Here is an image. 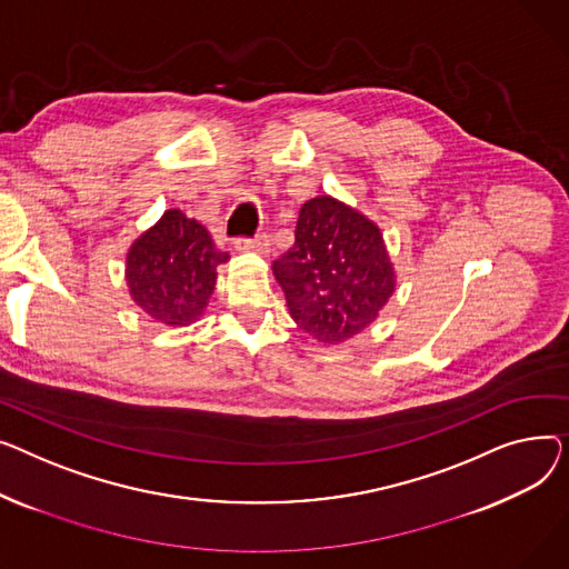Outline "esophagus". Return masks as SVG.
Masks as SVG:
<instances>
[{
	"label": "esophagus",
	"instance_id": "34e87169",
	"mask_svg": "<svg viewBox=\"0 0 569 569\" xmlns=\"http://www.w3.org/2000/svg\"><path fill=\"white\" fill-rule=\"evenodd\" d=\"M233 248H237L239 252H257V254H269L271 252V241L266 233H259V237L254 239H239L237 243H233Z\"/></svg>",
	"mask_w": 569,
	"mask_h": 569
}]
</instances>
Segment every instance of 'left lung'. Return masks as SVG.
I'll return each instance as SVG.
<instances>
[{"instance_id":"1","label":"left lung","mask_w":569,"mask_h":569,"mask_svg":"<svg viewBox=\"0 0 569 569\" xmlns=\"http://www.w3.org/2000/svg\"><path fill=\"white\" fill-rule=\"evenodd\" d=\"M293 237L273 263L291 319L321 345L356 338L377 321L397 287L379 224L319 194L300 207Z\"/></svg>"}]
</instances>
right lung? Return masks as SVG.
I'll use <instances>...</instances> for the list:
<instances>
[{
    "label": "right lung",
    "instance_id": "1",
    "mask_svg": "<svg viewBox=\"0 0 569 569\" xmlns=\"http://www.w3.org/2000/svg\"><path fill=\"white\" fill-rule=\"evenodd\" d=\"M218 250L209 229L179 209H167L126 252V287L153 321L181 328L204 315L216 289Z\"/></svg>",
    "mask_w": 569,
    "mask_h": 569
}]
</instances>
